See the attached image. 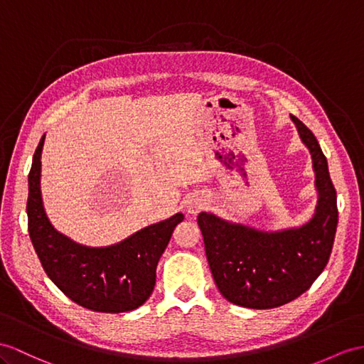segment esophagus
<instances>
[{
    "label": "esophagus",
    "mask_w": 364,
    "mask_h": 364,
    "mask_svg": "<svg viewBox=\"0 0 364 364\" xmlns=\"http://www.w3.org/2000/svg\"><path fill=\"white\" fill-rule=\"evenodd\" d=\"M203 208H204V201L201 198H198V197L191 198L188 201V204H186V209H188V212L192 213V215H195V213H198Z\"/></svg>",
    "instance_id": "obj_1"
}]
</instances>
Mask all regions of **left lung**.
<instances>
[{"mask_svg":"<svg viewBox=\"0 0 364 364\" xmlns=\"http://www.w3.org/2000/svg\"><path fill=\"white\" fill-rule=\"evenodd\" d=\"M309 149L315 189L312 218L301 226L262 230L228 221L212 212L198 213L208 263L220 294L249 309H272L306 292L328 264L338 210L328 160L314 134L291 115Z\"/></svg>","mask_w":364,"mask_h":364,"instance_id":"1","label":"left lung"}]
</instances>
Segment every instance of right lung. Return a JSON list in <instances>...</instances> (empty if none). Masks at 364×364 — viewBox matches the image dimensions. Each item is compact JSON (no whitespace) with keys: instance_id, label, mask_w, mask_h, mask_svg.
<instances>
[{"instance_id":"obj_1","label":"right lung","mask_w":364,"mask_h":364,"mask_svg":"<svg viewBox=\"0 0 364 364\" xmlns=\"http://www.w3.org/2000/svg\"><path fill=\"white\" fill-rule=\"evenodd\" d=\"M41 136L29 172V235L43 269L72 301L93 312L119 314L143 306L154 292L156 264L181 212L146 226L119 243L90 247L53 228L41 195Z\"/></svg>"}]
</instances>
